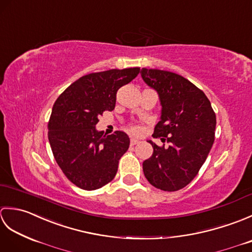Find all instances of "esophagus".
Here are the masks:
<instances>
[{
  "instance_id": "34e87169",
  "label": "esophagus",
  "mask_w": 252,
  "mask_h": 252,
  "mask_svg": "<svg viewBox=\"0 0 252 252\" xmlns=\"http://www.w3.org/2000/svg\"><path fill=\"white\" fill-rule=\"evenodd\" d=\"M138 143H140V141L136 140V138H131V145H136Z\"/></svg>"
}]
</instances>
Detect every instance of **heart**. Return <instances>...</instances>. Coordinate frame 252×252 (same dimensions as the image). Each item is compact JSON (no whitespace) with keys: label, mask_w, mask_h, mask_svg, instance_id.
<instances>
[{"label":"heart","mask_w":252,"mask_h":252,"mask_svg":"<svg viewBox=\"0 0 252 252\" xmlns=\"http://www.w3.org/2000/svg\"><path fill=\"white\" fill-rule=\"evenodd\" d=\"M132 130H133V131H137V127H136V126H133Z\"/></svg>","instance_id":"obj_1"}]
</instances>
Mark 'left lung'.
I'll return each mask as SVG.
<instances>
[{"label":"left lung","mask_w":252,"mask_h":252,"mask_svg":"<svg viewBox=\"0 0 252 252\" xmlns=\"http://www.w3.org/2000/svg\"><path fill=\"white\" fill-rule=\"evenodd\" d=\"M141 76L158 93L161 116L153 141L154 153L143 162L144 175L153 186L175 191L189 184L206 161L215 142L216 114L205 93L178 73L142 68Z\"/></svg>","instance_id":"obj_1"}]
</instances>
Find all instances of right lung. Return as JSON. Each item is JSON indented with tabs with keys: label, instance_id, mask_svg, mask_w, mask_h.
Returning a JSON list of instances; mask_svg holds the SVG:
<instances>
[{
	"label": "right lung",
	"instance_id": "1",
	"mask_svg": "<svg viewBox=\"0 0 252 252\" xmlns=\"http://www.w3.org/2000/svg\"><path fill=\"white\" fill-rule=\"evenodd\" d=\"M138 72L135 67L87 74L69 85L53 106L52 152L63 174L80 189H97L115 178L130 138L122 131L106 135L95 126L105 110L115 109L118 90Z\"/></svg>",
	"mask_w": 252,
	"mask_h": 252
}]
</instances>
